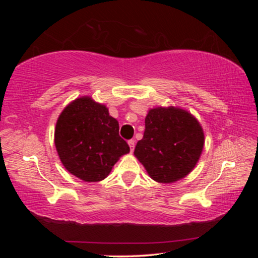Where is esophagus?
I'll use <instances>...</instances> for the list:
<instances>
[{"instance_id": "obj_1", "label": "esophagus", "mask_w": 258, "mask_h": 258, "mask_svg": "<svg viewBox=\"0 0 258 258\" xmlns=\"http://www.w3.org/2000/svg\"><path fill=\"white\" fill-rule=\"evenodd\" d=\"M128 146L131 148V151H133L134 150V147H135V141H134V140H130Z\"/></svg>"}]
</instances>
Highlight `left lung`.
<instances>
[{"label":"left lung","instance_id":"8db88e82","mask_svg":"<svg viewBox=\"0 0 258 258\" xmlns=\"http://www.w3.org/2000/svg\"><path fill=\"white\" fill-rule=\"evenodd\" d=\"M204 143L202 125L190 112L158 107L148 112L145 134L137 143L134 155L152 180L173 183L195 168Z\"/></svg>","mask_w":258,"mask_h":258}]
</instances>
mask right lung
<instances>
[{"mask_svg": "<svg viewBox=\"0 0 258 258\" xmlns=\"http://www.w3.org/2000/svg\"><path fill=\"white\" fill-rule=\"evenodd\" d=\"M54 145L64 168L85 182L102 181L119 157L130 152L119 137L118 121L91 97L74 100L60 113Z\"/></svg>", "mask_w": 258, "mask_h": 258, "instance_id": "right-lung-1", "label": "right lung"}]
</instances>
